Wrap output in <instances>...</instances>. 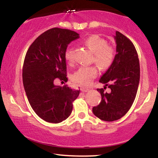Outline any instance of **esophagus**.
Segmentation results:
<instances>
[{
	"label": "esophagus",
	"instance_id": "obj_1",
	"mask_svg": "<svg viewBox=\"0 0 158 158\" xmlns=\"http://www.w3.org/2000/svg\"><path fill=\"white\" fill-rule=\"evenodd\" d=\"M81 90L82 92H83V93H85V92H88V90H89V89H88V88H86L82 87V88H81Z\"/></svg>",
	"mask_w": 158,
	"mask_h": 158
}]
</instances>
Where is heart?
I'll return each instance as SVG.
<instances>
[{
	"mask_svg": "<svg viewBox=\"0 0 158 158\" xmlns=\"http://www.w3.org/2000/svg\"><path fill=\"white\" fill-rule=\"evenodd\" d=\"M84 44L94 54V62L101 69H107L113 63L115 58V49L108 45L106 40L98 35L88 36L84 40ZM73 50L69 49L65 52V59L70 62L73 60ZM98 75L96 67H81L73 75L72 79L81 85L87 86L92 83L93 80Z\"/></svg>",
	"mask_w": 158,
	"mask_h": 158,
	"instance_id": "obj_1",
	"label": "heart"
}]
</instances>
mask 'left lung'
<instances>
[{
  "instance_id": "8db88e82",
  "label": "left lung",
  "mask_w": 158,
  "mask_h": 158,
  "mask_svg": "<svg viewBox=\"0 0 158 158\" xmlns=\"http://www.w3.org/2000/svg\"><path fill=\"white\" fill-rule=\"evenodd\" d=\"M116 54L113 63L101 76L99 82L105 84L97 90L101 101L93 108V113L106 122L119 119L132 105L139 83L140 68L138 55L133 43L124 34L116 31ZM108 87L110 92H105Z\"/></svg>"
}]
</instances>
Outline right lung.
I'll return each mask as SVG.
<instances>
[{"label":"right lung","mask_w":158,"mask_h":158,"mask_svg":"<svg viewBox=\"0 0 158 158\" xmlns=\"http://www.w3.org/2000/svg\"><path fill=\"white\" fill-rule=\"evenodd\" d=\"M80 37L69 29L52 28L39 36L28 49L23 66V84L34 112L49 123L69 117L80 90L55 85V80L67 82L65 52L68 45Z\"/></svg>","instance_id":"1"}]
</instances>
